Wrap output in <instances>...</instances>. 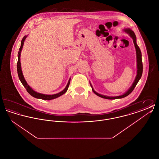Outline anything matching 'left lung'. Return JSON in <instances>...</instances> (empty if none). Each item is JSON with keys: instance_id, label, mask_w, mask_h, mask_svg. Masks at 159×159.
Instances as JSON below:
<instances>
[{"instance_id": "1", "label": "left lung", "mask_w": 159, "mask_h": 159, "mask_svg": "<svg viewBox=\"0 0 159 159\" xmlns=\"http://www.w3.org/2000/svg\"><path fill=\"white\" fill-rule=\"evenodd\" d=\"M123 31L124 32H125L126 33L128 34L130 38H132L133 42H134V45H135V49H136V68H137V72H136L137 74H136V77L135 79V80H134V83H132V86L130 87V88L129 89L128 91H126L125 93H124L123 95H119V96H115V97H109V96H106V95L99 94L96 91H94V89H93V87L91 84V82H90L92 90L94 92V93L96 94L97 95H98L99 97H101V98H103L108 99H120L126 97V96L129 95L134 89V88H135L137 83L139 82V79H141V77L142 76L143 71V62H142V54H141V50H140L139 46H138L137 43H136V36H135L134 32L129 28L124 29Z\"/></svg>"}]
</instances>
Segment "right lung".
Returning a JSON list of instances; mask_svg holds the SVG:
<instances>
[{"instance_id": "obj_1", "label": "right lung", "mask_w": 159, "mask_h": 159, "mask_svg": "<svg viewBox=\"0 0 159 159\" xmlns=\"http://www.w3.org/2000/svg\"><path fill=\"white\" fill-rule=\"evenodd\" d=\"M27 36H24L23 37V39L21 40V46L20 48L18 53V62H17V72H18V77L21 81V83L23 84V86H24V88L26 89L27 91L29 92V93L31 95L32 97L36 98L41 99H44V100H51V99H53L57 98L59 97H60L61 95H62L63 94H64L68 89L69 84L70 83V80L71 78L69 79L68 80V83L66 86V87L64 89V90L61 91L60 92L57 93L56 94H53V95H46V94H43V93H40L37 92L35 91H34L30 86L27 84V82L25 81L24 77L23 76V72H22V70H21V62H20V56H21V52L23 49V45H24V42L25 40V39L27 38Z\"/></svg>"}]
</instances>
